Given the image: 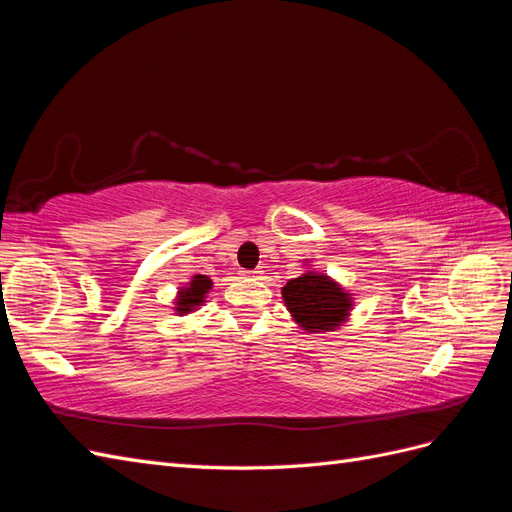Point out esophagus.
<instances>
[{
	"instance_id": "34e87169",
	"label": "esophagus",
	"mask_w": 512,
	"mask_h": 512,
	"mask_svg": "<svg viewBox=\"0 0 512 512\" xmlns=\"http://www.w3.org/2000/svg\"><path fill=\"white\" fill-rule=\"evenodd\" d=\"M243 275H245V277H252V280H258V277L262 275V271H260V269H254V271H243Z\"/></svg>"
}]
</instances>
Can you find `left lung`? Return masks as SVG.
Here are the masks:
<instances>
[{"instance_id": "8db88e82", "label": "left lung", "mask_w": 512, "mask_h": 512, "mask_svg": "<svg viewBox=\"0 0 512 512\" xmlns=\"http://www.w3.org/2000/svg\"><path fill=\"white\" fill-rule=\"evenodd\" d=\"M284 301L305 331H331L344 322L350 309L348 294L327 275L303 273L284 288Z\"/></svg>"}]
</instances>
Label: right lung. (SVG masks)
Listing matches in <instances>:
<instances>
[{
    "label": "right lung",
    "instance_id": "right-lung-1",
    "mask_svg": "<svg viewBox=\"0 0 512 512\" xmlns=\"http://www.w3.org/2000/svg\"><path fill=\"white\" fill-rule=\"evenodd\" d=\"M209 288H211V280H209L207 275H194V280L190 282V288H185V290L179 292L177 312L179 314H188L192 307L203 303Z\"/></svg>",
    "mask_w": 512,
    "mask_h": 512
}]
</instances>
